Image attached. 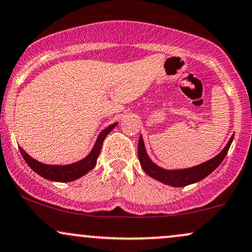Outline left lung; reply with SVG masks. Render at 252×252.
<instances>
[{"instance_id": "1", "label": "left lung", "mask_w": 252, "mask_h": 252, "mask_svg": "<svg viewBox=\"0 0 252 252\" xmlns=\"http://www.w3.org/2000/svg\"><path fill=\"white\" fill-rule=\"evenodd\" d=\"M232 139L233 136H231L228 144L225 145V148H224L217 156L207 160V162L202 163V164L189 169H181V170H164V169L157 166L155 163L149 158V156L147 155V151H145V147L143 143V138H142L141 136L138 141V159L145 174L149 175L150 177L155 178L156 181H159L162 182V183L168 184V186L171 187H186L189 186V184L196 183V182L198 181H202L203 178H205L208 175H210L211 172L222 163L224 157L228 154L230 145L232 143Z\"/></svg>"}]
</instances>
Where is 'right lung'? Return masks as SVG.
Masks as SVG:
<instances>
[{
  "mask_svg": "<svg viewBox=\"0 0 252 252\" xmlns=\"http://www.w3.org/2000/svg\"><path fill=\"white\" fill-rule=\"evenodd\" d=\"M116 126L117 123H114L111 124V126H109L108 128L103 130L101 134L98 135V137H97L96 143L94 145L93 150L90 151L89 155H88L86 158L78 160L76 163H72V164H68V165L43 164V163L38 162V160H36L32 158V157H30L28 154L22 149V148H20L21 155L23 156V158L27 162V164H28L30 168L36 172V174L42 176L43 178H47V180L54 181V182L75 181L77 180V178L82 177V176L86 175L87 172H89L92 169H94V166L96 165L97 157H98L99 153H101L103 141H104V138L107 137V135Z\"/></svg>",
  "mask_w": 252,
  "mask_h": 252,
  "instance_id": "obj_1",
  "label": "right lung"
}]
</instances>
